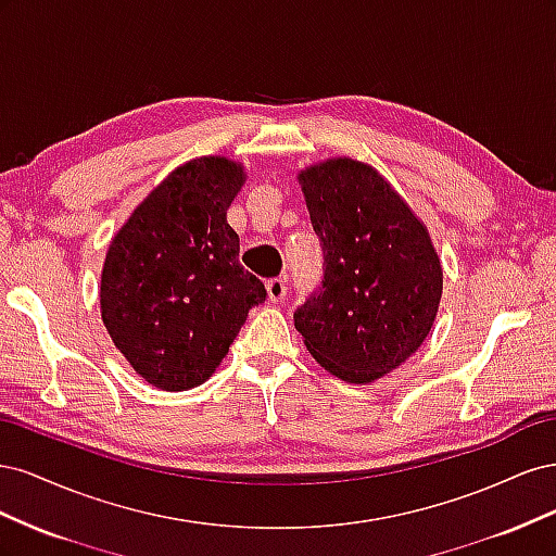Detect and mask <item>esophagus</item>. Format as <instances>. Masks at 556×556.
Masks as SVG:
<instances>
[{"label": "esophagus", "mask_w": 556, "mask_h": 556, "mask_svg": "<svg viewBox=\"0 0 556 556\" xmlns=\"http://www.w3.org/2000/svg\"><path fill=\"white\" fill-rule=\"evenodd\" d=\"M285 294H288V285H285L282 278L266 282V296H268V301H271V304H278V301H282Z\"/></svg>", "instance_id": "esophagus-1"}]
</instances>
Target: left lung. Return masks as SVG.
Segmentation results:
<instances>
[{
    "label": "left lung",
    "mask_w": 556,
    "mask_h": 556,
    "mask_svg": "<svg viewBox=\"0 0 556 556\" xmlns=\"http://www.w3.org/2000/svg\"><path fill=\"white\" fill-rule=\"evenodd\" d=\"M325 250L323 290L294 313L313 359L371 384L429 336L443 266L427 225L371 164L329 157L296 174Z\"/></svg>",
    "instance_id": "1"
}]
</instances>
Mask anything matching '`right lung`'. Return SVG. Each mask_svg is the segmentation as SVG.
Segmentation results:
<instances>
[{"instance_id":"right-lung-1","label":"right lung","mask_w":556,"mask_h":556,"mask_svg":"<svg viewBox=\"0 0 556 556\" xmlns=\"http://www.w3.org/2000/svg\"><path fill=\"white\" fill-rule=\"evenodd\" d=\"M245 166L225 155L185 162L153 188L106 250L99 306L113 345L148 384H204L264 285L239 264L227 208Z\"/></svg>"}]
</instances>
